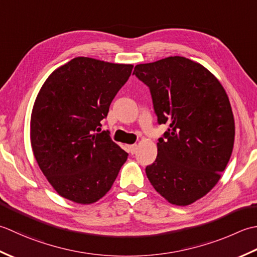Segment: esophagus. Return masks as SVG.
Instances as JSON below:
<instances>
[{
  "instance_id": "obj_1",
  "label": "esophagus",
  "mask_w": 257,
  "mask_h": 257,
  "mask_svg": "<svg viewBox=\"0 0 257 257\" xmlns=\"http://www.w3.org/2000/svg\"><path fill=\"white\" fill-rule=\"evenodd\" d=\"M128 151L131 154H135L136 151H138V145L133 144V145H128Z\"/></svg>"
}]
</instances>
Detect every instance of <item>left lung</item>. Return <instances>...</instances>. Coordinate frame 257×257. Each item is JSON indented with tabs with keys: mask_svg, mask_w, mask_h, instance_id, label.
Listing matches in <instances>:
<instances>
[{
	"mask_svg": "<svg viewBox=\"0 0 257 257\" xmlns=\"http://www.w3.org/2000/svg\"><path fill=\"white\" fill-rule=\"evenodd\" d=\"M133 74L149 86L159 124L170 126L146 176L166 201L190 205L217 184L232 155L227 94L207 69L183 56L139 64Z\"/></svg>",
	"mask_w": 257,
	"mask_h": 257,
	"instance_id": "left-lung-1",
	"label": "left lung"
}]
</instances>
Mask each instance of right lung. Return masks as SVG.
Listing matches in <instances>:
<instances>
[{
    "label": "right lung",
    "mask_w": 257,
    "mask_h": 257,
    "mask_svg": "<svg viewBox=\"0 0 257 257\" xmlns=\"http://www.w3.org/2000/svg\"><path fill=\"white\" fill-rule=\"evenodd\" d=\"M132 64L75 57L48 77L31 115V145L62 197L92 204L111 190L127 153L101 121L132 73Z\"/></svg>",
    "instance_id": "obj_1"
}]
</instances>
